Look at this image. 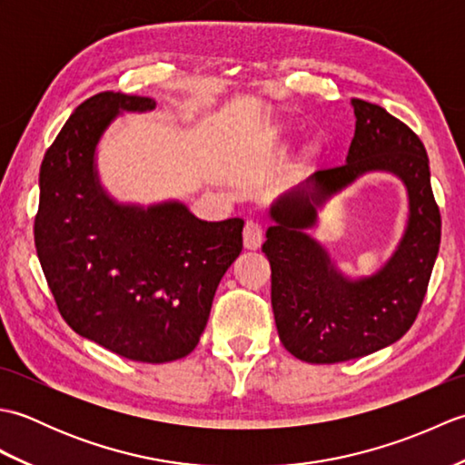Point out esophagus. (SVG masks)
<instances>
[{
  "instance_id": "1",
  "label": "esophagus",
  "mask_w": 465,
  "mask_h": 465,
  "mask_svg": "<svg viewBox=\"0 0 465 465\" xmlns=\"http://www.w3.org/2000/svg\"><path fill=\"white\" fill-rule=\"evenodd\" d=\"M263 242V227L262 223L250 220L243 227V245L248 250H258Z\"/></svg>"
}]
</instances>
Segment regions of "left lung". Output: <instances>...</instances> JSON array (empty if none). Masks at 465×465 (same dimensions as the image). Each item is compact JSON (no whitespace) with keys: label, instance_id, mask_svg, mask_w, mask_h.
Segmentation results:
<instances>
[{"label":"left lung","instance_id":"left-lung-1","mask_svg":"<svg viewBox=\"0 0 465 465\" xmlns=\"http://www.w3.org/2000/svg\"><path fill=\"white\" fill-rule=\"evenodd\" d=\"M355 134L345 163L312 173L270 207L273 225L262 252L272 265V308L283 348L308 363L363 358L391 345L416 322L441 238L430 160L420 137L383 107L351 100ZM370 171H390L407 185V233L389 263L350 281L304 233L331 194Z\"/></svg>","mask_w":465,"mask_h":465}]
</instances>
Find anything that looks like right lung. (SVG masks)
<instances>
[{"label": "right lung", "instance_id": "right-lung-1", "mask_svg": "<svg viewBox=\"0 0 465 465\" xmlns=\"http://www.w3.org/2000/svg\"><path fill=\"white\" fill-rule=\"evenodd\" d=\"M152 97L102 92L85 100L39 167L34 238L69 328L122 358L165 363L200 341L220 280L242 252L243 220L203 222L180 202L112 200L95 147L120 112H150Z\"/></svg>", "mask_w": 465, "mask_h": 465}]
</instances>
